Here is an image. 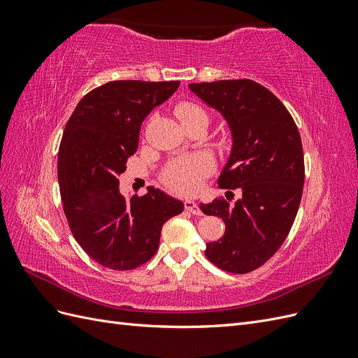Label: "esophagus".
<instances>
[{
    "label": "esophagus",
    "instance_id": "obj_1",
    "mask_svg": "<svg viewBox=\"0 0 358 358\" xmlns=\"http://www.w3.org/2000/svg\"><path fill=\"white\" fill-rule=\"evenodd\" d=\"M185 209L189 212V213H192V215H197V216H200V215H203V212H201V209L199 208V206L194 203V201H191V200H187L185 203Z\"/></svg>",
    "mask_w": 358,
    "mask_h": 358
}]
</instances>
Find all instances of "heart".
<instances>
[{
  "label": "heart",
  "mask_w": 358,
  "mask_h": 358,
  "mask_svg": "<svg viewBox=\"0 0 358 358\" xmlns=\"http://www.w3.org/2000/svg\"><path fill=\"white\" fill-rule=\"evenodd\" d=\"M183 125L199 119L208 121V113L194 101H180L175 109ZM212 171V162L206 155H189L170 161L161 173V179L169 188L180 194H194L201 187V182Z\"/></svg>",
  "instance_id": "heart-1"
}]
</instances>
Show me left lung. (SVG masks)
Masks as SVG:
<instances>
[{"label": "left lung", "mask_w": 358, "mask_h": 358, "mask_svg": "<svg viewBox=\"0 0 358 358\" xmlns=\"http://www.w3.org/2000/svg\"><path fill=\"white\" fill-rule=\"evenodd\" d=\"M189 88L229 121L233 150L218 183L242 192L233 206L224 197L200 204L225 222L224 236L206 243L204 254L225 272L245 275L278 252L294 224L305 183L299 128L278 96L251 79Z\"/></svg>", "instance_id": "8db88e82"}]
</instances>
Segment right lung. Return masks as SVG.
I'll return each instance as SVG.
<instances>
[{
  "mask_svg": "<svg viewBox=\"0 0 358 358\" xmlns=\"http://www.w3.org/2000/svg\"><path fill=\"white\" fill-rule=\"evenodd\" d=\"M179 83H104L83 96L64 129L58 152L64 213L76 242L107 268L133 270L148 263L159 246L162 225L183 210L182 201L154 187L131 199L119 192L142 122Z\"/></svg>",
  "mask_w": 358,
  "mask_h": 358,
  "instance_id": "1",
  "label": "right lung"
}]
</instances>
